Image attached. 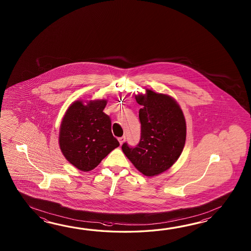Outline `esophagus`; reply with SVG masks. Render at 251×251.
I'll return each mask as SVG.
<instances>
[{
	"mask_svg": "<svg viewBox=\"0 0 251 251\" xmlns=\"http://www.w3.org/2000/svg\"><path fill=\"white\" fill-rule=\"evenodd\" d=\"M118 141H119V144L120 145H122L124 144V142L126 141V136H122V137H119L118 138Z\"/></svg>",
	"mask_w": 251,
	"mask_h": 251,
	"instance_id": "34e87169",
	"label": "esophagus"
}]
</instances>
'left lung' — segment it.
<instances>
[{
	"label": "left lung",
	"mask_w": 251,
	"mask_h": 251,
	"mask_svg": "<svg viewBox=\"0 0 251 251\" xmlns=\"http://www.w3.org/2000/svg\"><path fill=\"white\" fill-rule=\"evenodd\" d=\"M135 100L139 110L141 139L138 145H122L125 155L144 176H154L168 171L184 149L187 125L181 107L170 95L145 89Z\"/></svg>",
	"instance_id": "8db88e82"
}]
</instances>
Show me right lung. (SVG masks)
<instances>
[{
	"label": "right lung",
	"instance_id": "1",
	"mask_svg": "<svg viewBox=\"0 0 251 251\" xmlns=\"http://www.w3.org/2000/svg\"><path fill=\"white\" fill-rule=\"evenodd\" d=\"M107 100H76L67 108L59 129L64 158L81 171H91L119 146L110 118L103 112Z\"/></svg>",
	"mask_w": 251,
	"mask_h": 251
}]
</instances>
